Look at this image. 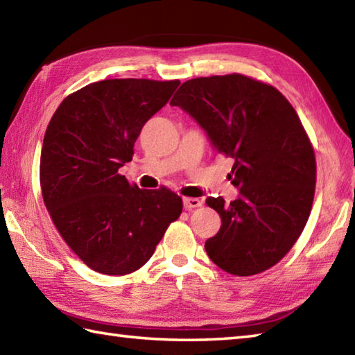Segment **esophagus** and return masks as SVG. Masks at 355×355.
I'll return each mask as SVG.
<instances>
[{"label":"esophagus","mask_w":355,"mask_h":355,"mask_svg":"<svg viewBox=\"0 0 355 355\" xmlns=\"http://www.w3.org/2000/svg\"><path fill=\"white\" fill-rule=\"evenodd\" d=\"M183 206L187 210H192V209H197L201 206V200L198 198H184L183 200Z\"/></svg>","instance_id":"esophagus-1"}]
</instances>
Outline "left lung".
Returning <instances> with one entry per match:
<instances>
[{
    "instance_id": "8db88e82",
    "label": "left lung",
    "mask_w": 355,
    "mask_h": 355,
    "mask_svg": "<svg viewBox=\"0 0 355 355\" xmlns=\"http://www.w3.org/2000/svg\"><path fill=\"white\" fill-rule=\"evenodd\" d=\"M197 120L220 154L239 197H209L221 229L206 241L218 267L253 276L276 266L296 244L315 191L314 149L285 96L239 73L186 80L171 101Z\"/></svg>"
}]
</instances>
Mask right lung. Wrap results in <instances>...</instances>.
<instances>
[{
    "label": "right lung",
    "instance_id": "add662e5",
    "mask_svg": "<svg viewBox=\"0 0 355 355\" xmlns=\"http://www.w3.org/2000/svg\"><path fill=\"white\" fill-rule=\"evenodd\" d=\"M180 80L107 79L69 94L44 135L40 180L59 235L82 262L123 276L154 254L183 200L166 187L131 184L119 169L132 160L143 125Z\"/></svg>",
    "mask_w": 355,
    "mask_h": 355
}]
</instances>
